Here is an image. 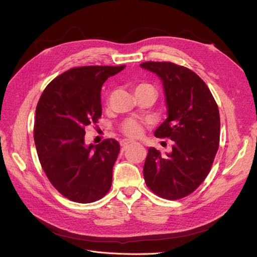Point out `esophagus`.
I'll return each instance as SVG.
<instances>
[{
	"label": "esophagus",
	"instance_id": "esophagus-1",
	"mask_svg": "<svg viewBox=\"0 0 257 257\" xmlns=\"http://www.w3.org/2000/svg\"><path fill=\"white\" fill-rule=\"evenodd\" d=\"M133 144H135V143L134 142H131V141H127V139H123V141L120 142V145H121L122 148H126L127 146L133 145Z\"/></svg>",
	"mask_w": 257,
	"mask_h": 257
}]
</instances>
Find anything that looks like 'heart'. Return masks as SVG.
<instances>
[{
    "label": "heart",
    "mask_w": 257,
    "mask_h": 257,
    "mask_svg": "<svg viewBox=\"0 0 257 257\" xmlns=\"http://www.w3.org/2000/svg\"><path fill=\"white\" fill-rule=\"evenodd\" d=\"M134 90H135V93L146 91V90L155 91L151 84L146 83V82H141L136 84ZM121 130L124 135H126L127 137H131V138H137L139 136H142L143 134L142 124L134 119H127L124 121L121 125Z\"/></svg>",
    "instance_id": "obj_1"
}]
</instances>
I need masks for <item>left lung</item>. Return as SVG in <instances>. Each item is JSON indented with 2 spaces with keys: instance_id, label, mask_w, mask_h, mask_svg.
Wrapping results in <instances>:
<instances>
[{
  "instance_id": "8db88e82",
  "label": "left lung",
  "mask_w": 257,
  "mask_h": 257,
  "mask_svg": "<svg viewBox=\"0 0 257 257\" xmlns=\"http://www.w3.org/2000/svg\"><path fill=\"white\" fill-rule=\"evenodd\" d=\"M164 85L167 119L154 132L175 142L167 157L149 148L144 165L148 188L176 200L190 195L208 176L220 144V113L205 81L190 68L172 62H144Z\"/></svg>"
}]
</instances>
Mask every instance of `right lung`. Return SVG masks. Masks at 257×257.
<instances>
[{
  "label": "right lung",
  "mask_w": 257,
  "mask_h": 257,
  "mask_svg": "<svg viewBox=\"0 0 257 257\" xmlns=\"http://www.w3.org/2000/svg\"><path fill=\"white\" fill-rule=\"evenodd\" d=\"M124 67L68 69L45 88L37 103L33 134L38 160L54 189L76 203H93L110 190L120 145L111 138L85 147L84 130L102 116L103 83Z\"/></svg>",
  "instance_id": "1"
}]
</instances>
